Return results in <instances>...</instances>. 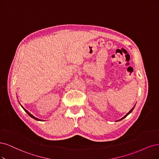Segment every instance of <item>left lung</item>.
<instances>
[{"label": "left lung", "instance_id": "obj_1", "mask_svg": "<svg viewBox=\"0 0 159 159\" xmlns=\"http://www.w3.org/2000/svg\"><path fill=\"white\" fill-rule=\"evenodd\" d=\"M134 107H135V105H134ZM134 107H133V108H132V109H131V110H130V111H129V112H128V113H127V114H126V115H125V116H123V117H122V119H120V120H118V121H120V120H122V119H125V117H126V116H128V115H129V114H130V113H131V112H132V111H133V109H134Z\"/></svg>", "mask_w": 159, "mask_h": 159}]
</instances>
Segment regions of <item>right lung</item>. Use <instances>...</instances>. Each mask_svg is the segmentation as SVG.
<instances>
[{
	"label": "right lung",
	"instance_id": "obj_1",
	"mask_svg": "<svg viewBox=\"0 0 159 159\" xmlns=\"http://www.w3.org/2000/svg\"><path fill=\"white\" fill-rule=\"evenodd\" d=\"M21 105V106L22 107V108H23V109H24V111H25V112H26V113H27V114H28V115H29V116H30L31 117V118H33V119H35V120H40V121H43V120H40V119H37V117H35V116H33V115H31V114L30 113H29V111H28L27 110H26V109H25V108H23V107L22 106V105Z\"/></svg>",
	"mask_w": 159,
	"mask_h": 159
}]
</instances>
